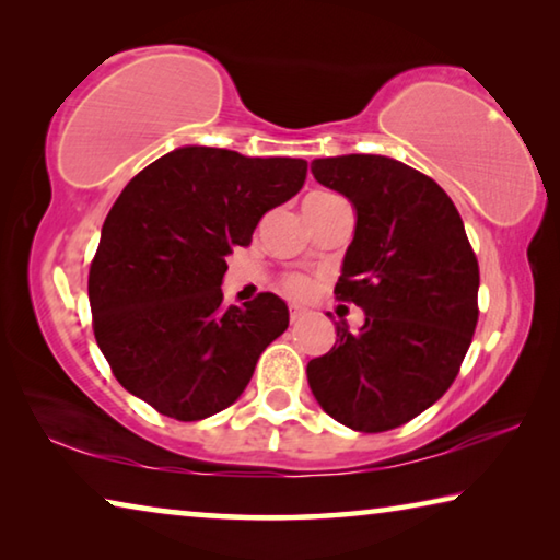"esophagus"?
<instances>
[{
    "mask_svg": "<svg viewBox=\"0 0 560 560\" xmlns=\"http://www.w3.org/2000/svg\"><path fill=\"white\" fill-rule=\"evenodd\" d=\"M301 318H303V308L291 306V311H289V320H291V324H299Z\"/></svg>",
    "mask_w": 560,
    "mask_h": 560,
    "instance_id": "obj_1",
    "label": "esophagus"
}]
</instances>
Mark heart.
I'll list each match as a JSON object with an SVG mask.
<instances>
[{"label": "heart", "mask_w": 560, "mask_h": 560, "mask_svg": "<svg viewBox=\"0 0 560 560\" xmlns=\"http://www.w3.org/2000/svg\"><path fill=\"white\" fill-rule=\"evenodd\" d=\"M283 287H287V291L291 293V296H306L308 289H311V283H308V279H303V277H289Z\"/></svg>", "instance_id": "heart-1"}]
</instances>
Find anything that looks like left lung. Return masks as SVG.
<instances>
[{"instance_id": "1", "label": "left lung", "mask_w": 560, "mask_h": 560, "mask_svg": "<svg viewBox=\"0 0 560 560\" xmlns=\"http://www.w3.org/2000/svg\"><path fill=\"white\" fill-rule=\"evenodd\" d=\"M311 173L355 210L336 296L365 311L306 368L324 410L355 432L410 422L447 393L479 308V264L462 217L432 177L385 155L318 158Z\"/></svg>"}]
</instances>
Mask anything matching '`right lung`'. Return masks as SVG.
<instances>
[{
    "label": "right lung",
    "instance_id": "add662e5",
    "mask_svg": "<svg viewBox=\"0 0 560 560\" xmlns=\"http://www.w3.org/2000/svg\"><path fill=\"white\" fill-rule=\"evenodd\" d=\"M301 158L185 145L130 179L89 271L93 334L116 381L179 422L230 407L289 328L273 293L224 306L222 277L264 214L303 187Z\"/></svg>",
    "mask_w": 560,
    "mask_h": 560
}]
</instances>
